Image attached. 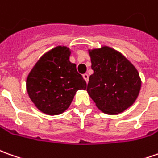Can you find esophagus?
Here are the masks:
<instances>
[{"label": "esophagus", "mask_w": 158, "mask_h": 158, "mask_svg": "<svg viewBox=\"0 0 158 158\" xmlns=\"http://www.w3.org/2000/svg\"><path fill=\"white\" fill-rule=\"evenodd\" d=\"M83 78L85 79V80L86 81V83H88V80H89V75L87 73H85L83 74Z\"/></svg>", "instance_id": "obj_1"}]
</instances>
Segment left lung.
I'll return each mask as SVG.
<instances>
[{"mask_svg":"<svg viewBox=\"0 0 158 158\" xmlns=\"http://www.w3.org/2000/svg\"><path fill=\"white\" fill-rule=\"evenodd\" d=\"M93 74L86 91L99 110L123 112L138 98L141 80L137 69L120 52L107 47L90 51Z\"/></svg>","mask_w":158,"mask_h":158,"instance_id":"1","label":"left lung"}]
</instances>
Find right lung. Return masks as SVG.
Wrapping results in <instances>:
<instances>
[{
    "instance_id": "1",
    "label": "right lung",
    "mask_w": 158,
    "mask_h": 158,
    "mask_svg": "<svg viewBox=\"0 0 158 158\" xmlns=\"http://www.w3.org/2000/svg\"><path fill=\"white\" fill-rule=\"evenodd\" d=\"M70 51L57 47L45 53L34 65L27 79V90L39 110L48 115L65 111L78 90L86 83L69 60Z\"/></svg>"
}]
</instances>
